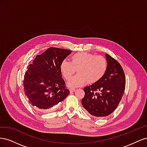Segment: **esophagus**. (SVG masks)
I'll use <instances>...</instances> for the list:
<instances>
[{"label": "esophagus", "instance_id": "1", "mask_svg": "<svg viewBox=\"0 0 147 147\" xmlns=\"http://www.w3.org/2000/svg\"><path fill=\"white\" fill-rule=\"evenodd\" d=\"M75 91V88H70V93L74 92Z\"/></svg>", "mask_w": 147, "mask_h": 147}]
</instances>
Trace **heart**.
Wrapping results in <instances>:
<instances>
[{"label":"heart","mask_w":147,"mask_h":147,"mask_svg":"<svg viewBox=\"0 0 147 147\" xmlns=\"http://www.w3.org/2000/svg\"><path fill=\"white\" fill-rule=\"evenodd\" d=\"M107 69V61L104 56L86 52L75 53L70 57V63L64 61L60 65L61 74L66 80L77 71L78 74L67 83V85L72 88L98 82L104 76Z\"/></svg>","instance_id":"b5f03b06"}]
</instances>
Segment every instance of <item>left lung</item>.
<instances>
[{"label": "left lung", "instance_id": "8db88e82", "mask_svg": "<svg viewBox=\"0 0 147 147\" xmlns=\"http://www.w3.org/2000/svg\"><path fill=\"white\" fill-rule=\"evenodd\" d=\"M107 69L100 80L84 88L82 104L87 112L96 117H104L117 109L123 96L126 78L118 62L105 55Z\"/></svg>", "mask_w": 147, "mask_h": 147}]
</instances>
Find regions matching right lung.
Returning <instances> with one entry per match:
<instances>
[{
	"label": "right lung",
	"mask_w": 147,
	"mask_h": 147,
	"mask_svg": "<svg viewBox=\"0 0 147 147\" xmlns=\"http://www.w3.org/2000/svg\"><path fill=\"white\" fill-rule=\"evenodd\" d=\"M71 53L70 50L50 47L37 55L28 65L23 80L24 91L29 104L35 109L48 112L69 94L62 78L60 65Z\"/></svg>",
	"instance_id": "obj_1"
}]
</instances>
